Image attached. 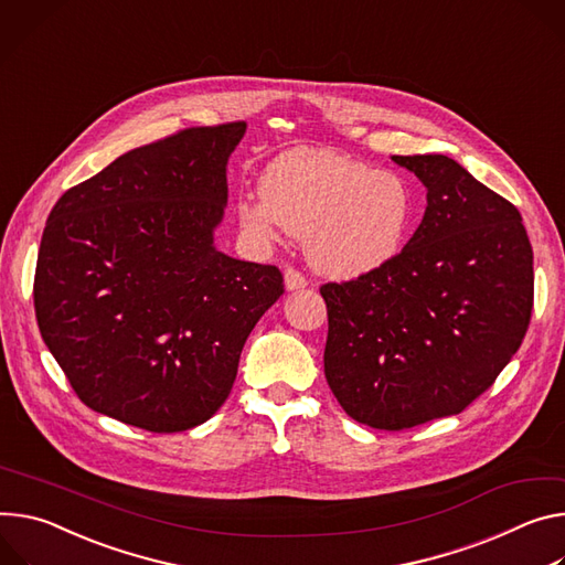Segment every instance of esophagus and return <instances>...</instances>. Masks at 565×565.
Instances as JSON below:
<instances>
[{"instance_id": "esophagus-1", "label": "esophagus", "mask_w": 565, "mask_h": 565, "mask_svg": "<svg viewBox=\"0 0 565 565\" xmlns=\"http://www.w3.org/2000/svg\"><path fill=\"white\" fill-rule=\"evenodd\" d=\"M284 284H286L288 290H299V288L309 286V281H306V277H303L299 270H295V268H286V273H284Z\"/></svg>"}]
</instances>
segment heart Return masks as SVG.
Returning a JSON list of instances; mask_svg holds the SVG:
<instances>
[{
	"label": "heart",
	"mask_w": 565,
	"mask_h": 565,
	"mask_svg": "<svg viewBox=\"0 0 565 565\" xmlns=\"http://www.w3.org/2000/svg\"><path fill=\"white\" fill-rule=\"evenodd\" d=\"M259 189L262 198L236 204L243 232L262 243H275L286 232L303 236L311 266L338 279L392 262L413 218V195L403 178L327 148L281 152Z\"/></svg>",
	"instance_id": "obj_1"
}]
</instances>
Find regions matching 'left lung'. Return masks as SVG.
Masks as SVG:
<instances>
[{
	"instance_id": "obj_1",
	"label": "left lung",
	"mask_w": 565,
	"mask_h": 565,
	"mask_svg": "<svg viewBox=\"0 0 565 565\" xmlns=\"http://www.w3.org/2000/svg\"><path fill=\"white\" fill-rule=\"evenodd\" d=\"M428 189L422 225L374 273L320 288L324 374L344 413L379 430L459 415L511 361L534 303L519 210L446 156H394Z\"/></svg>"
}]
</instances>
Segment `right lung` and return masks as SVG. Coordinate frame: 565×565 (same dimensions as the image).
Instances as JSON below:
<instances>
[{"instance_id": "right-lung-1", "label": "right lung", "mask_w": 565, "mask_h": 565, "mask_svg": "<svg viewBox=\"0 0 565 565\" xmlns=\"http://www.w3.org/2000/svg\"><path fill=\"white\" fill-rule=\"evenodd\" d=\"M243 135L234 121L139 146L51 210L35 318L96 413L150 433L204 424L232 392L249 331L284 295L279 268L214 245Z\"/></svg>"}]
</instances>
